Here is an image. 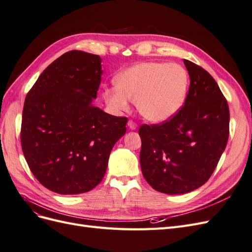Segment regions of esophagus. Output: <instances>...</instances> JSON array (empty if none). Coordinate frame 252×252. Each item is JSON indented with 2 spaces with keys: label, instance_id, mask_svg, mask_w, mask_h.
<instances>
[{
  "label": "esophagus",
  "instance_id": "obj_1",
  "mask_svg": "<svg viewBox=\"0 0 252 252\" xmlns=\"http://www.w3.org/2000/svg\"><path fill=\"white\" fill-rule=\"evenodd\" d=\"M127 125H128V127L131 129V130H135L136 128H138V125H136L133 121H131V120H129L128 121V123H127Z\"/></svg>",
  "mask_w": 252,
  "mask_h": 252
}]
</instances>
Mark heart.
<instances>
[{
    "instance_id": "obj_1",
    "label": "heart",
    "mask_w": 252,
    "mask_h": 252,
    "mask_svg": "<svg viewBox=\"0 0 252 252\" xmlns=\"http://www.w3.org/2000/svg\"><path fill=\"white\" fill-rule=\"evenodd\" d=\"M118 86L105 88L104 100L110 108L124 111L129 101L136 103L141 116L152 123L171 119L184 105L189 75L184 67L167 62H142L127 68Z\"/></svg>"
}]
</instances>
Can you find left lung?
<instances>
[{
    "label": "left lung",
    "mask_w": 252,
    "mask_h": 252,
    "mask_svg": "<svg viewBox=\"0 0 252 252\" xmlns=\"http://www.w3.org/2000/svg\"><path fill=\"white\" fill-rule=\"evenodd\" d=\"M190 86L177 114L162 124L142 125L140 154L145 180L157 191L183 194L209 180L229 136V107L204 68L184 60Z\"/></svg>",
    "instance_id": "8db88e82"
}]
</instances>
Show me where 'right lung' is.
Instances as JSON below:
<instances>
[{
	"label": "right lung",
	"mask_w": 252,
	"mask_h": 252,
	"mask_svg": "<svg viewBox=\"0 0 252 252\" xmlns=\"http://www.w3.org/2000/svg\"><path fill=\"white\" fill-rule=\"evenodd\" d=\"M102 60L71 50L45 69L26 95L21 144L30 170L60 194H80L100 184L127 118L93 105Z\"/></svg>",
	"instance_id": "obj_1"
}]
</instances>
